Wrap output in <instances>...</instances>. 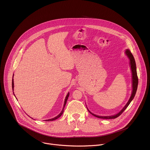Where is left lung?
Returning <instances> with one entry per match:
<instances>
[{"label":"left lung","instance_id":"1","mask_svg":"<svg viewBox=\"0 0 150 150\" xmlns=\"http://www.w3.org/2000/svg\"><path fill=\"white\" fill-rule=\"evenodd\" d=\"M125 54H126V56L128 57V58L130 60V66H131V71H132V94L131 96V97L129 100V101H127V103H126V104L125 105L124 108L120 110V112H119L118 113L113 115V116H97L96 115L93 113H92L91 112H90L88 110V112L93 115V116H96V117L100 118V119H115L117 117H119L124 111L127 108V106L129 105V104L131 103V102L132 101V100L134 99L137 90V88H138V76H137V67H136V63H135V59L134 57V56L132 55V53L131 52V51L129 49H126L125 51Z\"/></svg>","mask_w":150,"mask_h":150}]
</instances>
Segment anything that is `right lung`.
<instances>
[{"label":"right lung","mask_w":150,"mask_h":150,"mask_svg":"<svg viewBox=\"0 0 150 150\" xmlns=\"http://www.w3.org/2000/svg\"><path fill=\"white\" fill-rule=\"evenodd\" d=\"M12 78H13V77H12ZM12 90L13 91V87H14V84H13V78H12ZM14 95H15V94H14ZM69 96V93H68V94H67V96H66V98H65V103H64V105H63V108L62 110V112H60V113L59 115H58L56 117H54V118L50 119H47V120H45L46 121H52V120H56V119H58L59 117H60L62 116V114H63V113L64 108H65V105H66V103H67V100H68V98Z\"/></svg>","instance_id":"obj_1"}]
</instances>
